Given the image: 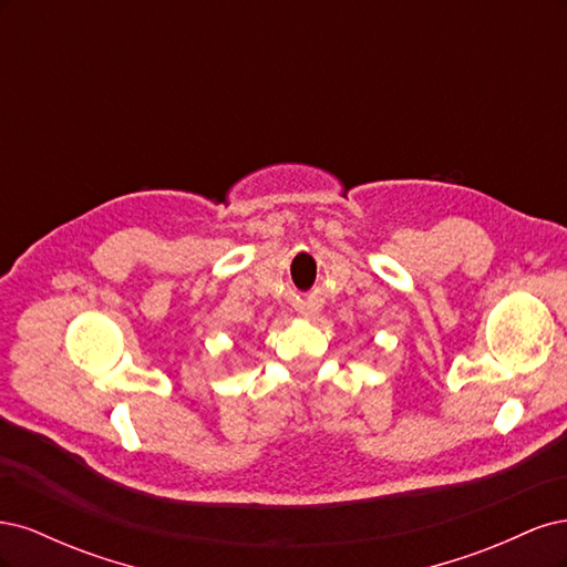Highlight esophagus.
<instances>
[{"instance_id":"34e87169","label":"esophagus","mask_w":567,"mask_h":567,"mask_svg":"<svg viewBox=\"0 0 567 567\" xmlns=\"http://www.w3.org/2000/svg\"><path fill=\"white\" fill-rule=\"evenodd\" d=\"M302 315H305V317H307V315H312V312H302Z\"/></svg>"}]
</instances>
